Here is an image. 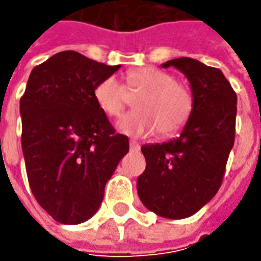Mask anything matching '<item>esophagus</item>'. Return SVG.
Masks as SVG:
<instances>
[{"label":"esophagus","instance_id":"1","mask_svg":"<svg viewBox=\"0 0 261 261\" xmlns=\"http://www.w3.org/2000/svg\"><path fill=\"white\" fill-rule=\"evenodd\" d=\"M129 145H130V149H134V151L139 149V144L136 141H129Z\"/></svg>","mask_w":261,"mask_h":261}]
</instances>
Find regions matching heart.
Segmentation results:
<instances>
[{
  "mask_svg": "<svg viewBox=\"0 0 261 261\" xmlns=\"http://www.w3.org/2000/svg\"><path fill=\"white\" fill-rule=\"evenodd\" d=\"M130 95H139L138 110L123 116L117 129L129 136H145L158 129L161 136L178 134L193 112L192 91L174 76L156 68L127 71L125 84L116 76H106L94 87L97 107L109 117H119L130 103Z\"/></svg>",
  "mask_w": 261,
  "mask_h": 261,
  "instance_id": "b5f03b06",
  "label": "heart"
}]
</instances>
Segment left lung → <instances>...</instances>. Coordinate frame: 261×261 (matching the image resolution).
<instances>
[{"label":"left lung","instance_id":"1","mask_svg":"<svg viewBox=\"0 0 261 261\" xmlns=\"http://www.w3.org/2000/svg\"><path fill=\"white\" fill-rule=\"evenodd\" d=\"M189 80L193 112L178 138L144 145L145 171L138 177V195L146 209L170 219L196 214L222 185L236 139L237 94L222 71L192 58L163 64Z\"/></svg>","mask_w":261,"mask_h":261}]
</instances>
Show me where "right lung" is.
<instances>
[{
	"mask_svg": "<svg viewBox=\"0 0 261 261\" xmlns=\"http://www.w3.org/2000/svg\"><path fill=\"white\" fill-rule=\"evenodd\" d=\"M120 65L64 50L33 68L20 98L21 148L32 193L55 221L76 225L103 202L106 183L129 152L93 97Z\"/></svg>",
	"mask_w": 261,
	"mask_h": 261,
	"instance_id": "1",
	"label": "right lung"
}]
</instances>
